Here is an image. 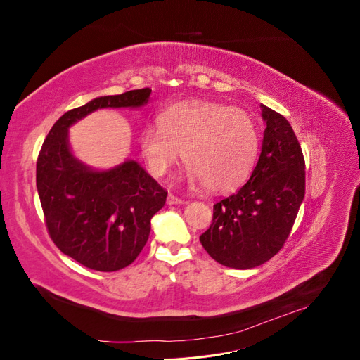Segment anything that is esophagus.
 <instances>
[{
	"label": "esophagus",
	"mask_w": 360,
	"mask_h": 360,
	"mask_svg": "<svg viewBox=\"0 0 360 360\" xmlns=\"http://www.w3.org/2000/svg\"><path fill=\"white\" fill-rule=\"evenodd\" d=\"M167 202H168L169 205H177V204H183V200L177 198V197H176V195H172V193H169V195H168V198H167Z\"/></svg>",
	"instance_id": "esophagus-1"
}]
</instances>
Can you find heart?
Returning a JSON list of instances; mask_svg holds the SVG:
<instances>
[{"label":"heart","instance_id":"b5f03b06","mask_svg":"<svg viewBox=\"0 0 360 360\" xmlns=\"http://www.w3.org/2000/svg\"><path fill=\"white\" fill-rule=\"evenodd\" d=\"M159 129L141 135L150 171L165 176L183 158L192 186L230 192L252 172L259 136L254 118L242 108L191 101L172 105L158 117Z\"/></svg>","mask_w":360,"mask_h":360}]
</instances>
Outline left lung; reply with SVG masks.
Returning a JSON list of instances; mask_svg holds the SVG:
<instances>
[{
    "instance_id": "left-lung-1",
    "label": "left lung",
    "mask_w": 360,
    "mask_h": 360,
    "mask_svg": "<svg viewBox=\"0 0 360 360\" xmlns=\"http://www.w3.org/2000/svg\"><path fill=\"white\" fill-rule=\"evenodd\" d=\"M266 129L252 176L213 205V222L200 242L231 269L264 264L284 246L304 197V159L285 117L261 105Z\"/></svg>"
}]
</instances>
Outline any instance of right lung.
Masks as SVG:
<instances>
[{
  "instance_id": "add662e5",
  "label": "right lung",
  "mask_w": 360,
  "mask_h": 360,
  "mask_svg": "<svg viewBox=\"0 0 360 360\" xmlns=\"http://www.w3.org/2000/svg\"><path fill=\"white\" fill-rule=\"evenodd\" d=\"M150 93L102 96L68 111L39 153L36 183L48 233L63 254L89 269L115 271L132 264L168 192L136 160L103 171L85 165L72 153L69 127L103 108L144 106Z\"/></svg>"
}]
</instances>
